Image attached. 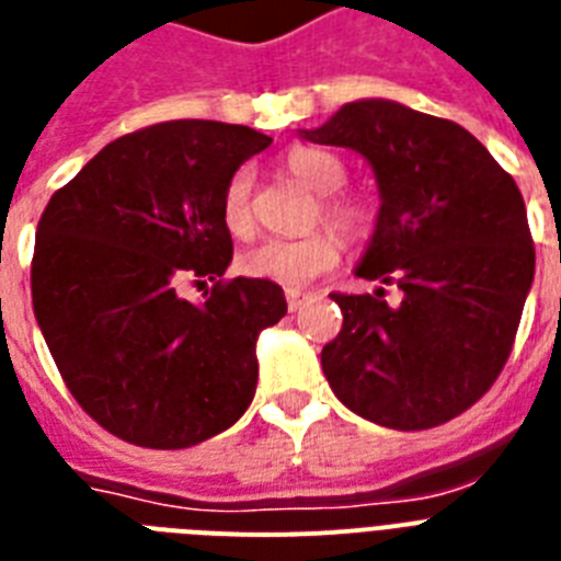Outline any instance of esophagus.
Returning a JSON list of instances; mask_svg holds the SVG:
<instances>
[{
  "mask_svg": "<svg viewBox=\"0 0 561 561\" xmlns=\"http://www.w3.org/2000/svg\"><path fill=\"white\" fill-rule=\"evenodd\" d=\"M304 301H307V293H301V289H286V307H289V312H298L304 307Z\"/></svg>",
  "mask_w": 561,
  "mask_h": 561,
  "instance_id": "34e87169",
  "label": "esophagus"
}]
</instances>
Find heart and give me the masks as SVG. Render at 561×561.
Segmentation results:
<instances>
[{
  "label": "heart",
  "instance_id": "heart-1",
  "mask_svg": "<svg viewBox=\"0 0 561 561\" xmlns=\"http://www.w3.org/2000/svg\"><path fill=\"white\" fill-rule=\"evenodd\" d=\"M284 168L301 185L318 194L316 219L342 234L347 243H358L374 231V208L356 194H344L339 187L347 182V164L324 147L295 145L286 150ZM222 222L234 237H249L254 231V173L252 168H237L222 194ZM342 243L339 237L318 228L304 237H275L263 240L243 252L240 266L245 275L263 277L272 284L298 286L312 284L339 263Z\"/></svg>",
  "mask_w": 561,
  "mask_h": 561
}]
</instances>
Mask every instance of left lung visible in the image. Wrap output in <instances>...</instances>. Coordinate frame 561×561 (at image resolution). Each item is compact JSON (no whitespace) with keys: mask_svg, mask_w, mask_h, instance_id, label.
<instances>
[{"mask_svg":"<svg viewBox=\"0 0 561 561\" xmlns=\"http://www.w3.org/2000/svg\"><path fill=\"white\" fill-rule=\"evenodd\" d=\"M312 145L351 147L374 168L379 217L356 275L335 293L342 333L321 351L333 393L370 423L420 432L490 391L513 351L536 272L515 179L455 121L367 98L344 103ZM401 289L383 301V286Z\"/></svg>","mask_w":561,"mask_h":561,"instance_id":"left-lung-1","label":"left lung"}]
</instances>
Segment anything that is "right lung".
<instances>
[{
    "label": "right lung",
    "instance_id": "right-lung-1",
    "mask_svg": "<svg viewBox=\"0 0 561 561\" xmlns=\"http://www.w3.org/2000/svg\"><path fill=\"white\" fill-rule=\"evenodd\" d=\"M272 138L219 121H164L106 145L48 199L31 298L54 365L98 425L145 449H187L252 405L260 330L284 289L226 275L222 194ZM185 276L218 284L203 305Z\"/></svg>",
    "mask_w": 561,
    "mask_h": 561
}]
</instances>
